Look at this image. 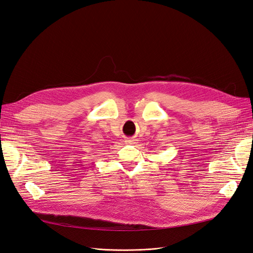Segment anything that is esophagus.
I'll return each mask as SVG.
<instances>
[{
  "label": "esophagus",
  "mask_w": 253,
  "mask_h": 253,
  "mask_svg": "<svg viewBox=\"0 0 253 253\" xmlns=\"http://www.w3.org/2000/svg\"><path fill=\"white\" fill-rule=\"evenodd\" d=\"M135 139H132V138H130V139H127V140L126 141V143H135Z\"/></svg>",
  "instance_id": "1"
}]
</instances>
